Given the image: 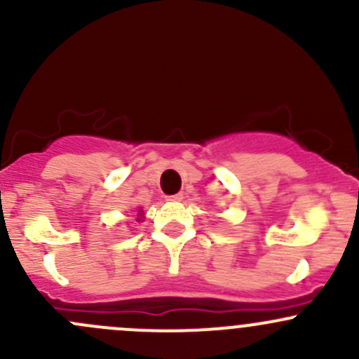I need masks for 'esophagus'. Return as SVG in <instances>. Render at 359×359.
<instances>
[{
    "instance_id": "esophagus-1",
    "label": "esophagus",
    "mask_w": 359,
    "mask_h": 359,
    "mask_svg": "<svg viewBox=\"0 0 359 359\" xmlns=\"http://www.w3.org/2000/svg\"><path fill=\"white\" fill-rule=\"evenodd\" d=\"M184 198V194L182 193H177V194H173V196H168V200L170 201H180Z\"/></svg>"
}]
</instances>
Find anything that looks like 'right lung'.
I'll list each match as a JSON object with an SVG mask.
<instances>
[{"mask_svg":"<svg viewBox=\"0 0 359 359\" xmlns=\"http://www.w3.org/2000/svg\"><path fill=\"white\" fill-rule=\"evenodd\" d=\"M139 215H142V210H139Z\"/></svg>","mask_w":359,"mask_h":359,"instance_id":"add662e5","label":"right lung"}]
</instances>
